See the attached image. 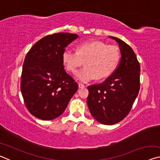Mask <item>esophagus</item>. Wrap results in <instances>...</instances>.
<instances>
[{"instance_id":"1","label":"esophagus","mask_w":160,"mask_h":160,"mask_svg":"<svg viewBox=\"0 0 160 160\" xmlns=\"http://www.w3.org/2000/svg\"><path fill=\"white\" fill-rule=\"evenodd\" d=\"M78 87H79V88H84L85 86L82 83H78Z\"/></svg>"}]
</instances>
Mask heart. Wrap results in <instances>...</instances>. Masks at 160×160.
<instances>
[{"instance_id": "b5f03b06", "label": "heart", "mask_w": 160, "mask_h": 160, "mask_svg": "<svg viewBox=\"0 0 160 160\" xmlns=\"http://www.w3.org/2000/svg\"><path fill=\"white\" fill-rule=\"evenodd\" d=\"M120 52L117 47L91 40L80 44L77 51L65 49L62 59L65 67L75 72L85 61V66L76 72L78 80L88 82L97 78L104 79L112 75L118 66Z\"/></svg>"}]
</instances>
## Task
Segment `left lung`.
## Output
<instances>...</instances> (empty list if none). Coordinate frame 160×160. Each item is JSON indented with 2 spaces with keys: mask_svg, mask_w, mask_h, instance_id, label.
<instances>
[{
  "mask_svg": "<svg viewBox=\"0 0 160 160\" xmlns=\"http://www.w3.org/2000/svg\"><path fill=\"white\" fill-rule=\"evenodd\" d=\"M118 42L121 57L117 68L104 82L88 87L87 99L91 114L104 125L120 122L128 114L140 90V67L132 48L122 40Z\"/></svg>",
  "mask_w": 160,
  "mask_h": 160,
  "instance_id": "obj_1",
  "label": "left lung"
}]
</instances>
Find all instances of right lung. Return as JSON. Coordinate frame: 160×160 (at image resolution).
I'll return each mask as SVG.
<instances>
[{
  "instance_id": "right-lung-1",
  "label": "right lung",
  "mask_w": 160,
  "mask_h": 160,
  "mask_svg": "<svg viewBox=\"0 0 160 160\" xmlns=\"http://www.w3.org/2000/svg\"><path fill=\"white\" fill-rule=\"evenodd\" d=\"M78 37L66 32L47 35L27 53L20 89L27 109L35 117L47 121L58 117L78 90L62 59L66 47Z\"/></svg>"
}]
</instances>
